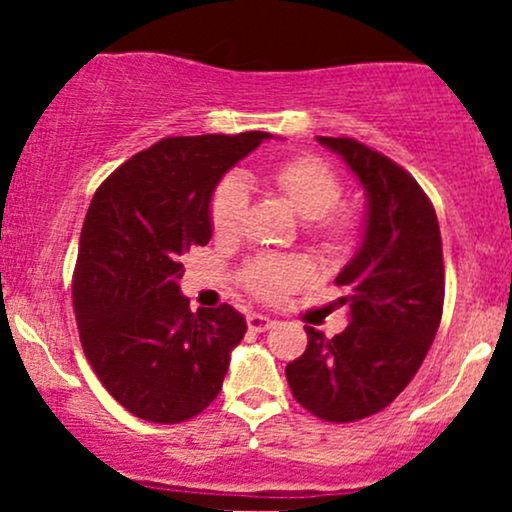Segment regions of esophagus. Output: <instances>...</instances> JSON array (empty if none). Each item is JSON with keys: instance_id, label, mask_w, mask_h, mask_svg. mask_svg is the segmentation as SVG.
Returning a JSON list of instances; mask_svg holds the SVG:
<instances>
[{"instance_id": "34e87169", "label": "esophagus", "mask_w": 512, "mask_h": 512, "mask_svg": "<svg viewBox=\"0 0 512 512\" xmlns=\"http://www.w3.org/2000/svg\"><path fill=\"white\" fill-rule=\"evenodd\" d=\"M274 325V320L272 317H267V315H260V313H252V315H248V327L252 332H267L269 327Z\"/></svg>"}]
</instances>
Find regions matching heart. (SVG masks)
<instances>
[{
	"instance_id": "heart-1",
	"label": "heart",
	"mask_w": 512,
	"mask_h": 512,
	"mask_svg": "<svg viewBox=\"0 0 512 512\" xmlns=\"http://www.w3.org/2000/svg\"><path fill=\"white\" fill-rule=\"evenodd\" d=\"M269 185L289 207L310 221V233L325 248L337 250L356 233V214L339 209L344 185L330 163L315 156H291L269 170ZM248 211V187L231 175L216 185L209 204L211 228L219 238H233L240 231ZM308 279V267L291 257H260L245 269V284L260 298H279Z\"/></svg>"
}]
</instances>
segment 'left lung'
<instances>
[{
  "mask_svg": "<svg viewBox=\"0 0 512 512\" xmlns=\"http://www.w3.org/2000/svg\"><path fill=\"white\" fill-rule=\"evenodd\" d=\"M366 190L356 255L334 284L349 327L308 346L286 366L296 402L317 419L349 424L378 414L411 383L436 339L445 298L443 243L431 199L404 168L349 137H317Z\"/></svg>",
  "mask_w": 512,
  "mask_h": 512,
  "instance_id": "obj_1",
  "label": "left lung"
}]
</instances>
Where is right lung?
<instances>
[{"mask_svg":"<svg viewBox=\"0 0 512 512\" xmlns=\"http://www.w3.org/2000/svg\"><path fill=\"white\" fill-rule=\"evenodd\" d=\"M267 132L168 137L96 190L81 228L74 313L84 354L129 414L180 424L221 392L245 317L228 303L190 310L182 255L211 238L216 185Z\"/></svg>","mask_w":512,"mask_h":512,"instance_id":"right-lung-1","label":"right lung"}]
</instances>
